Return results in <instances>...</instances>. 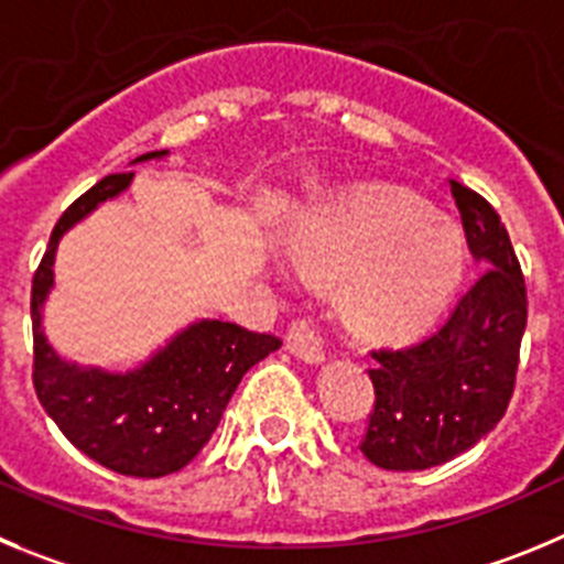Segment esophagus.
<instances>
[{"label": "esophagus", "instance_id": "1", "mask_svg": "<svg viewBox=\"0 0 564 564\" xmlns=\"http://www.w3.org/2000/svg\"><path fill=\"white\" fill-rule=\"evenodd\" d=\"M286 345L297 359H303L306 365H323L325 361V350L319 345V336L314 334V328L308 323H294L289 328Z\"/></svg>", "mask_w": 564, "mask_h": 564}]
</instances>
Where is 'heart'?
<instances>
[{"instance_id":"heart-1","label":"heart","mask_w":564,"mask_h":564,"mask_svg":"<svg viewBox=\"0 0 564 564\" xmlns=\"http://www.w3.org/2000/svg\"><path fill=\"white\" fill-rule=\"evenodd\" d=\"M303 272L341 281V312L356 330L403 336L442 312L465 272V239L423 199L367 188L314 214L289 236Z\"/></svg>"}]
</instances>
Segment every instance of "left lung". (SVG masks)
I'll return each mask as SVG.
<instances>
[{
	"label": "left lung",
	"instance_id": "obj_1",
	"mask_svg": "<svg viewBox=\"0 0 564 564\" xmlns=\"http://www.w3.org/2000/svg\"><path fill=\"white\" fill-rule=\"evenodd\" d=\"M451 194L484 272L429 339L372 354L376 409L361 454L383 470H429L456 459L496 429L514 389L523 272L496 208L456 181Z\"/></svg>",
	"mask_w": 564,
	"mask_h": 564
}]
</instances>
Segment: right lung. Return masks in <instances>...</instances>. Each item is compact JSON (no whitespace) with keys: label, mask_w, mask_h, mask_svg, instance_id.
I'll use <instances>...</instances> for the list:
<instances>
[{"label":"right lung","mask_w":564,"mask_h":564,"mask_svg":"<svg viewBox=\"0 0 564 564\" xmlns=\"http://www.w3.org/2000/svg\"><path fill=\"white\" fill-rule=\"evenodd\" d=\"M155 150L130 161H161ZM133 172L108 175L57 219L33 278L35 392L66 440L88 459L122 476L161 478L186 467L203 451L241 376L275 354L281 339L236 323L197 319L177 330L150 359L130 370H105L57 356L44 334V303L55 286V252L63 234L102 203L124 194Z\"/></svg>","instance_id":"add662e5"}]
</instances>
